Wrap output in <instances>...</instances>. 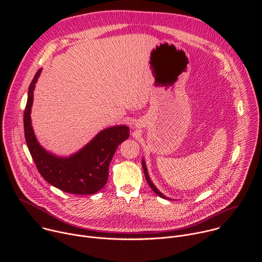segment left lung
Segmentation results:
<instances>
[{
    "label": "left lung",
    "mask_w": 262,
    "mask_h": 262,
    "mask_svg": "<svg viewBox=\"0 0 262 262\" xmlns=\"http://www.w3.org/2000/svg\"><path fill=\"white\" fill-rule=\"evenodd\" d=\"M142 167H143V170H144V174H145V178H146V180H147V182H148V184H149V186H150L151 188V190L157 194V195H159L160 197H162V198H164V199H168L167 197H165L157 188L155 186V184L151 182V180H150V178H149V176H148V173H147V168H146V166H145V163H144V161L142 162Z\"/></svg>",
    "instance_id": "1"
}]
</instances>
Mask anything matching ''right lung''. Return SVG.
<instances>
[{"mask_svg": "<svg viewBox=\"0 0 262 262\" xmlns=\"http://www.w3.org/2000/svg\"><path fill=\"white\" fill-rule=\"evenodd\" d=\"M41 69L36 72L29 86V95L24 112L25 138L31 157L41 176L57 189L78 195H90L100 191L108 177V165L117 147L129 137L125 125L100 132L81 151L68 159L57 158L37 142L31 125L33 90Z\"/></svg>", "mask_w": 262, "mask_h": 262, "instance_id": "obj_1", "label": "right lung"}]
</instances>
